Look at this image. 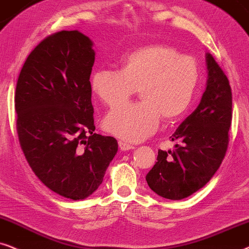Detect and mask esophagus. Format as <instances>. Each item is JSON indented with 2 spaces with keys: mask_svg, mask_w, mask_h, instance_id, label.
<instances>
[{
  "mask_svg": "<svg viewBox=\"0 0 249 249\" xmlns=\"http://www.w3.org/2000/svg\"><path fill=\"white\" fill-rule=\"evenodd\" d=\"M118 147H119V149H121V150H123V151H125V150H131V149H134V145H132V144H130V143H127V142L122 141V140L118 141Z\"/></svg>",
  "mask_w": 249,
  "mask_h": 249,
  "instance_id": "1",
  "label": "esophagus"
}]
</instances>
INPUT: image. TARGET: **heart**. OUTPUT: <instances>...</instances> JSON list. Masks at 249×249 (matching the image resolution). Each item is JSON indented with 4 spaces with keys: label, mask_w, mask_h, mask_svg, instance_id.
Masks as SVG:
<instances>
[{
    "label": "heart",
    "mask_w": 249,
    "mask_h": 249,
    "mask_svg": "<svg viewBox=\"0 0 249 249\" xmlns=\"http://www.w3.org/2000/svg\"><path fill=\"white\" fill-rule=\"evenodd\" d=\"M199 82V67L191 55L165 44H148L127 52L121 69L99 68L91 89L102 104L116 107L136 90L142 102L108 112L105 130L128 142H139L157 130L159 121L173 123L190 107Z\"/></svg>",
    "instance_id": "obj_1"
}]
</instances>
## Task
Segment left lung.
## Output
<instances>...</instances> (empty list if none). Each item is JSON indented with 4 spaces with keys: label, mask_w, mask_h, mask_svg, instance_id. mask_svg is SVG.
Wrapping results in <instances>:
<instances>
[{
    "label": "left lung",
    "mask_w": 249,
    "mask_h": 249,
    "mask_svg": "<svg viewBox=\"0 0 249 249\" xmlns=\"http://www.w3.org/2000/svg\"><path fill=\"white\" fill-rule=\"evenodd\" d=\"M206 91L196 110L172 135L175 150H158L157 161L145 177L158 196L181 200L203 188L221 166L229 145L232 121V92L229 79L207 53Z\"/></svg>",
    "instance_id": "left-lung-1"
}]
</instances>
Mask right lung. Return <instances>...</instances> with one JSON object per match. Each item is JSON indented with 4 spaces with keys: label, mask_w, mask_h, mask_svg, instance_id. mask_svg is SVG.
Masks as SVG:
<instances>
[{
    "label": "right lung",
    "mask_w": 249,
    "mask_h": 249,
    "mask_svg": "<svg viewBox=\"0 0 249 249\" xmlns=\"http://www.w3.org/2000/svg\"><path fill=\"white\" fill-rule=\"evenodd\" d=\"M92 45L78 31L46 36L26 59L15 93L29 166L50 190L72 200L97 190L118 150L115 138L94 133Z\"/></svg>",
    "instance_id": "obj_1"
}]
</instances>
